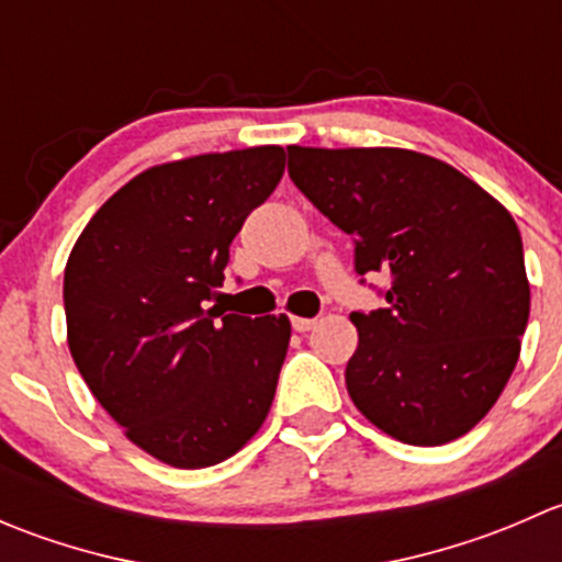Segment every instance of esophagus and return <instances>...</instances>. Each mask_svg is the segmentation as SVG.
<instances>
[{
	"label": "esophagus",
	"instance_id": "34e87169",
	"mask_svg": "<svg viewBox=\"0 0 562 562\" xmlns=\"http://www.w3.org/2000/svg\"><path fill=\"white\" fill-rule=\"evenodd\" d=\"M315 317H291V326L296 328V331H310V328L315 326Z\"/></svg>",
	"mask_w": 562,
	"mask_h": 562
}]
</instances>
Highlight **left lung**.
Masks as SVG:
<instances>
[{
    "instance_id": "1",
    "label": "left lung",
    "mask_w": 562,
    "mask_h": 562,
    "mask_svg": "<svg viewBox=\"0 0 562 562\" xmlns=\"http://www.w3.org/2000/svg\"><path fill=\"white\" fill-rule=\"evenodd\" d=\"M288 173L353 239L356 274H386V307L350 313L353 405L411 446L462 438L490 413L530 315L522 236L457 168L411 149L288 146Z\"/></svg>"
}]
</instances>
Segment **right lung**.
Masks as SVG:
<instances>
[{
    "instance_id": "add662e5",
    "label": "right lung",
    "mask_w": 562,
    "mask_h": 562,
    "mask_svg": "<svg viewBox=\"0 0 562 562\" xmlns=\"http://www.w3.org/2000/svg\"><path fill=\"white\" fill-rule=\"evenodd\" d=\"M285 173L282 146L138 173L65 266L67 345L108 416L173 468L234 457L269 416L291 321L220 310L231 241Z\"/></svg>"
}]
</instances>
